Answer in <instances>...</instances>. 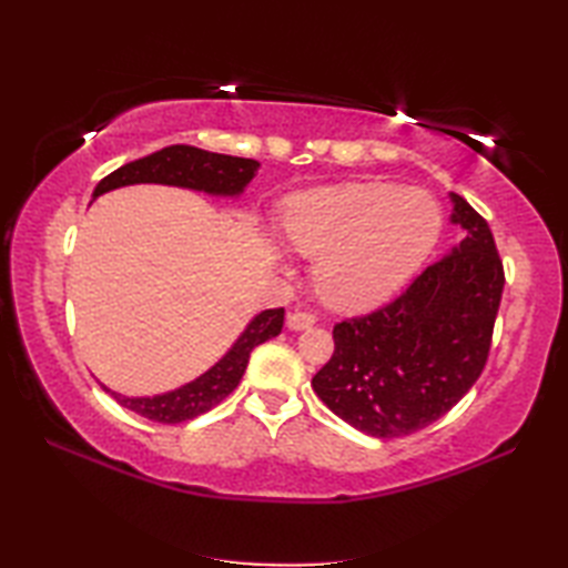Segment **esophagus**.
<instances>
[{"instance_id": "esophagus-1", "label": "esophagus", "mask_w": 568, "mask_h": 568, "mask_svg": "<svg viewBox=\"0 0 568 568\" xmlns=\"http://www.w3.org/2000/svg\"><path fill=\"white\" fill-rule=\"evenodd\" d=\"M315 322H317V317L312 315V312H291V315H287V327H291L293 332L310 329Z\"/></svg>"}]
</instances>
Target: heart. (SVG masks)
<instances>
[{"instance_id":"1","label":"heart","mask_w":568,"mask_h":568,"mask_svg":"<svg viewBox=\"0 0 568 568\" xmlns=\"http://www.w3.org/2000/svg\"><path fill=\"white\" fill-rule=\"evenodd\" d=\"M285 244L315 258L324 303L366 310L388 300L427 261L442 210L427 192L385 183H344L300 192L281 216Z\"/></svg>"}]
</instances>
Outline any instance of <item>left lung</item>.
Segmentation results:
<instances>
[{
    "label": "left lung",
    "instance_id": "obj_1",
    "mask_svg": "<svg viewBox=\"0 0 568 568\" xmlns=\"http://www.w3.org/2000/svg\"><path fill=\"white\" fill-rule=\"evenodd\" d=\"M462 239L393 303L334 327V354L312 388L371 437L425 429L462 400L490 352L505 273L488 222L452 192Z\"/></svg>",
    "mask_w": 568,
    "mask_h": 568
}]
</instances>
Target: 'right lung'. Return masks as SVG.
Here are the masks:
<instances>
[{
    "label": "right lung",
    "mask_w": 568,
    "mask_h": 568,
    "mask_svg": "<svg viewBox=\"0 0 568 568\" xmlns=\"http://www.w3.org/2000/svg\"><path fill=\"white\" fill-rule=\"evenodd\" d=\"M258 168L261 163L253 159H236V155L210 153L178 143V146L161 149L146 155V159L131 161L122 168H116L114 173L100 180L98 187L92 192V197H100L104 192L116 187L139 183L175 185L207 192V195L236 197L251 183ZM283 317V307L263 310L261 315L248 322V327L241 332L234 346L229 348L210 371H204L200 378L180 385L175 390H168L153 397H126L122 393L110 390L106 385H102V388L110 393L119 405L151 422H163V425L187 422L192 417L207 413L214 405H220L224 397L236 388L248 366L251 352L258 344L281 334Z\"/></svg>",
    "instance_id": "right-lung-1"
}]
</instances>
